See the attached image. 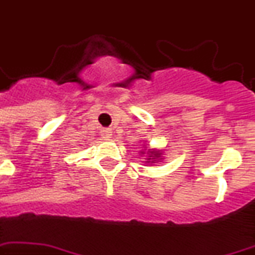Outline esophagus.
I'll return each instance as SVG.
<instances>
[{"label": "esophagus", "instance_id": "34e87169", "mask_svg": "<svg viewBox=\"0 0 255 255\" xmlns=\"http://www.w3.org/2000/svg\"><path fill=\"white\" fill-rule=\"evenodd\" d=\"M101 134H102V137L105 140H109L111 136H113V129H110V128H103L102 131H101Z\"/></svg>", "mask_w": 255, "mask_h": 255}]
</instances>
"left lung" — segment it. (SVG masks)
I'll return each mask as SVG.
<instances>
[{
  "label": "left lung",
  "mask_w": 255,
  "mask_h": 255,
  "mask_svg": "<svg viewBox=\"0 0 255 255\" xmlns=\"http://www.w3.org/2000/svg\"><path fill=\"white\" fill-rule=\"evenodd\" d=\"M152 154H154V156H158L160 153H158V152H154V153H152ZM149 160H150V158H149Z\"/></svg>",
  "instance_id": "8db88e82"
}]
</instances>
